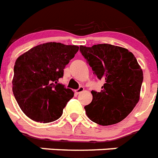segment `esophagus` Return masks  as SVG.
Returning <instances> with one entry per match:
<instances>
[{
  "mask_svg": "<svg viewBox=\"0 0 158 158\" xmlns=\"http://www.w3.org/2000/svg\"><path fill=\"white\" fill-rule=\"evenodd\" d=\"M84 87H80V88L78 89H77V90H75V93H76L77 94H81V93H82L83 92V91H84Z\"/></svg>",
  "mask_w": 158,
  "mask_h": 158,
  "instance_id": "obj_1",
  "label": "esophagus"
}]
</instances>
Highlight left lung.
<instances>
[{
    "label": "left lung",
    "instance_id": "1",
    "mask_svg": "<svg viewBox=\"0 0 158 158\" xmlns=\"http://www.w3.org/2000/svg\"><path fill=\"white\" fill-rule=\"evenodd\" d=\"M80 51L94 74L105 81L101 92L91 91L92 102L85 106L95 123L111 125L125 119L139 102L143 72L127 48L110 44L81 45Z\"/></svg>",
    "mask_w": 158,
    "mask_h": 158
}]
</instances>
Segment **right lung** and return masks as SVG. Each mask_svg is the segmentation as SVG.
Listing matches in <instances>:
<instances>
[{"mask_svg":"<svg viewBox=\"0 0 158 158\" xmlns=\"http://www.w3.org/2000/svg\"><path fill=\"white\" fill-rule=\"evenodd\" d=\"M78 49L77 45L48 42L33 47L17 59L13 92L28 118L48 123L62 115L63 109L74 93L58 80Z\"/></svg>","mask_w":158,"mask_h":158,"instance_id":"1","label":"right lung"}]
</instances>
